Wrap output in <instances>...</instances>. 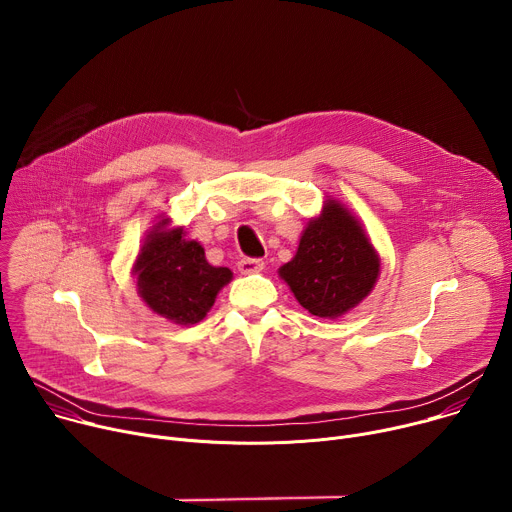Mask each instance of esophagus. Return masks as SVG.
I'll return each instance as SVG.
<instances>
[{
    "label": "esophagus",
    "mask_w": 512,
    "mask_h": 512,
    "mask_svg": "<svg viewBox=\"0 0 512 512\" xmlns=\"http://www.w3.org/2000/svg\"><path fill=\"white\" fill-rule=\"evenodd\" d=\"M265 267V263L261 259H241L239 261V271L243 275H251V273H259Z\"/></svg>",
    "instance_id": "obj_1"
}]
</instances>
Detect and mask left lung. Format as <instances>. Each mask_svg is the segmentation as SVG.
Listing matches in <instances>:
<instances>
[{
	"mask_svg": "<svg viewBox=\"0 0 512 512\" xmlns=\"http://www.w3.org/2000/svg\"><path fill=\"white\" fill-rule=\"evenodd\" d=\"M277 273L302 308L336 320L371 294L381 257L358 218L340 200L326 198L306 225L294 259Z\"/></svg>",
	"mask_w": 512,
	"mask_h": 512,
	"instance_id": "8db88e82",
	"label": "left lung"
}]
</instances>
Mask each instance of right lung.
I'll return each mask as SVG.
<instances>
[{
    "mask_svg": "<svg viewBox=\"0 0 512 512\" xmlns=\"http://www.w3.org/2000/svg\"><path fill=\"white\" fill-rule=\"evenodd\" d=\"M170 223L172 218L162 214L148 231L131 273L139 298L154 314L178 326H192L204 320L233 271L210 265L204 247L188 241L184 227Z\"/></svg>",
    "mask_w": 512,
    "mask_h": 512,
    "instance_id": "obj_1",
    "label": "right lung"
}]
</instances>
